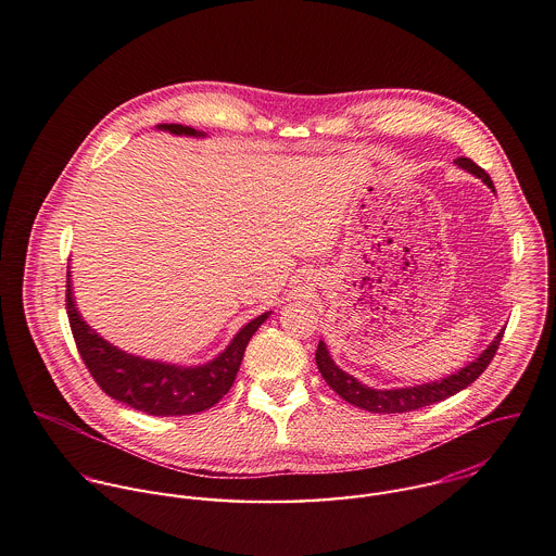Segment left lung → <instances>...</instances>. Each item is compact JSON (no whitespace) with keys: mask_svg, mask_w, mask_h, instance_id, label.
<instances>
[{"mask_svg":"<svg viewBox=\"0 0 556 556\" xmlns=\"http://www.w3.org/2000/svg\"><path fill=\"white\" fill-rule=\"evenodd\" d=\"M453 163L459 169L472 174L475 178H482V182L495 193V185H493L491 176L482 167L475 165L470 157H457V161H453ZM502 337H504V330L491 341V345L478 358L468 363L466 367H462L459 371H453L446 378L414 384V387L374 389V387L363 384L358 378L343 371L334 363V358L330 356V350L324 341H319V348H316V365H319V371L326 378V382L350 405H356L358 409H365L371 414H405V412H416L420 407L446 401L448 395L466 389L472 380H478L482 376V371L491 365Z\"/></svg>","mask_w":556,"mask_h":556,"instance_id":"left-lung-1","label":"left lung"}]
</instances>
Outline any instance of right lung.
<instances>
[{
	"label": "right lung",
	"instance_id": "add662e5",
	"mask_svg": "<svg viewBox=\"0 0 556 556\" xmlns=\"http://www.w3.org/2000/svg\"><path fill=\"white\" fill-rule=\"evenodd\" d=\"M155 129L176 136L206 138L204 131L178 123H163L155 125ZM65 301L78 354H81L99 387L114 401L125 403L136 412H144L147 416H189L219 403L222 395L232 387L237 371H240L249 341L273 314L264 312L255 316L215 358L202 365H176L129 354L92 330L76 307L70 273Z\"/></svg>",
	"mask_w": 556,
	"mask_h": 556
}]
</instances>
